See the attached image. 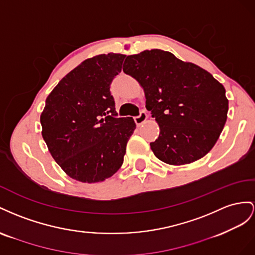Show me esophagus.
I'll list each match as a JSON object with an SVG mask.
<instances>
[{
    "mask_svg": "<svg viewBox=\"0 0 255 255\" xmlns=\"http://www.w3.org/2000/svg\"><path fill=\"white\" fill-rule=\"evenodd\" d=\"M146 120H147V114L145 113V111H141L140 114L134 118V122L136 124V126H141Z\"/></svg>",
    "mask_w": 255,
    "mask_h": 255,
    "instance_id": "esophagus-1",
    "label": "esophagus"
}]
</instances>
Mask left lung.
I'll use <instances>...</instances> for the list:
<instances>
[{
  "label": "left lung",
  "mask_w": 255,
  "mask_h": 255,
  "mask_svg": "<svg viewBox=\"0 0 255 255\" xmlns=\"http://www.w3.org/2000/svg\"><path fill=\"white\" fill-rule=\"evenodd\" d=\"M123 70L143 87L145 107L158 123L159 136L150 148L159 160L188 164L214 147L227 122L229 100L208 71L160 49L128 55Z\"/></svg>",
  "instance_id": "obj_1"
}]
</instances>
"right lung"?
Instances as JSON below:
<instances>
[{"mask_svg": "<svg viewBox=\"0 0 255 255\" xmlns=\"http://www.w3.org/2000/svg\"><path fill=\"white\" fill-rule=\"evenodd\" d=\"M126 55L99 54L83 61L57 83L40 115L42 137L67 175L98 183L119 171L132 118H118L110 84Z\"/></svg>", "mask_w": 255, "mask_h": 255, "instance_id": "1", "label": "right lung"}]
</instances>
